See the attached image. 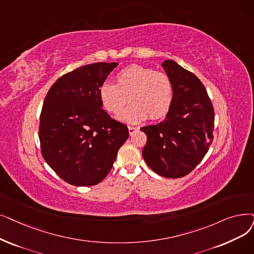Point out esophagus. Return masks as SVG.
Segmentation results:
<instances>
[{"instance_id": "1", "label": "esophagus", "mask_w": 254, "mask_h": 254, "mask_svg": "<svg viewBox=\"0 0 254 254\" xmlns=\"http://www.w3.org/2000/svg\"><path fill=\"white\" fill-rule=\"evenodd\" d=\"M128 128V133H129V135H133L135 131L138 129V127H127Z\"/></svg>"}]
</instances>
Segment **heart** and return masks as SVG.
Instances as JSON below:
<instances>
[{
  "label": "heart",
  "mask_w": 254,
  "mask_h": 254,
  "mask_svg": "<svg viewBox=\"0 0 254 254\" xmlns=\"http://www.w3.org/2000/svg\"><path fill=\"white\" fill-rule=\"evenodd\" d=\"M117 84L105 82L100 87V98L106 111L120 112L130 98L133 104L117 115L121 123L139 124L160 119L169 112L173 101V85L169 76L151 67L133 64L116 75Z\"/></svg>",
  "instance_id": "b5f03b06"
}]
</instances>
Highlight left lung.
Masks as SVG:
<instances>
[{"mask_svg":"<svg viewBox=\"0 0 254 254\" xmlns=\"http://www.w3.org/2000/svg\"><path fill=\"white\" fill-rule=\"evenodd\" d=\"M173 85L169 112L156 126L141 127L147 141L142 156L159 175L179 179L205 156L214 136V108L203 84L173 60L162 63Z\"/></svg>","mask_w":254,"mask_h":254,"instance_id":"left-lung-1","label":"left lung"}]
</instances>
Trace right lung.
I'll return each mask as SVG.
<instances>
[{
    "label": "right lung",
    "mask_w": 254,
    "mask_h": 254,
    "mask_svg": "<svg viewBox=\"0 0 254 254\" xmlns=\"http://www.w3.org/2000/svg\"><path fill=\"white\" fill-rule=\"evenodd\" d=\"M118 63L97 62L62 75L45 98L39 125L41 153L73 186L101 183L111 170L127 127L102 109L100 87Z\"/></svg>",
    "instance_id": "right-lung-1"
}]
</instances>
